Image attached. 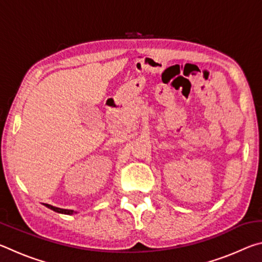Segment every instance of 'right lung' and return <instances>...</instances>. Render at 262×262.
I'll return each instance as SVG.
<instances>
[{
	"label": "right lung",
	"instance_id": "right-lung-1",
	"mask_svg": "<svg viewBox=\"0 0 262 262\" xmlns=\"http://www.w3.org/2000/svg\"><path fill=\"white\" fill-rule=\"evenodd\" d=\"M45 206H46L47 208H50V209L56 211V212H61V214H66V215H72V214H74V210H69V209H61V208L53 207V206H51V205H47V203H45Z\"/></svg>",
	"mask_w": 262,
	"mask_h": 262
}]
</instances>
